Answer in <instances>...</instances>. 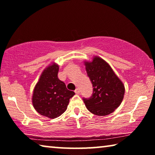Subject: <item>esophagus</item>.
Instances as JSON below:
<instances>
[{"instance_id": "34e87169", "label": "esophagus", "mask_w": 155, "mask_h": 155, "mask_svg": "<svg viewBox=\"0 0 155 155\" xmlns=\"http://www.w3.org/2000/svg\"><path fill=\"white\" fill-rule=\"evenodd\" d=\"M74 92L77 94H78L80 93V90H79V88H77L76 89V90H74Z\"/></svg>"}]
</instances>
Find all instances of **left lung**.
I'll use <instances>...</instances> for the list:
<instances>
[{"instance_id":"8db88e82","label":"left lung","mask_w":155,"mask_h":155,"mask_svg":"<svg viewBox=\"0 0 155 155\" xmlns=\"http://www.w3.org/2000/svg\"><path fill=\"white\" fill-rule=\"evenodd\" d=\"M85 69L93 86L90 98H83L87 109L96 115H107L114 112L124 98L125 88L111 66L104 59L95 56L91 61H85Z\"/></svg>"}]
</instances>
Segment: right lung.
<instances>
[{"label": "right lung", "instance_id": "1", "mask_svg": "<svg viewBox=\"0 0 155 155\" xmlns=\"http://www.w3.org/2000/svg\"><path fill=\"white\" fill-rule=\"evenodd\" d=\"M59 65L52 63L44 70L33 90V107L40 115L54 119L65 111L70 99L74 95L59 79Z\"/></svg>", "mask_w": 155, "mask_h": 155}]
</instances>
